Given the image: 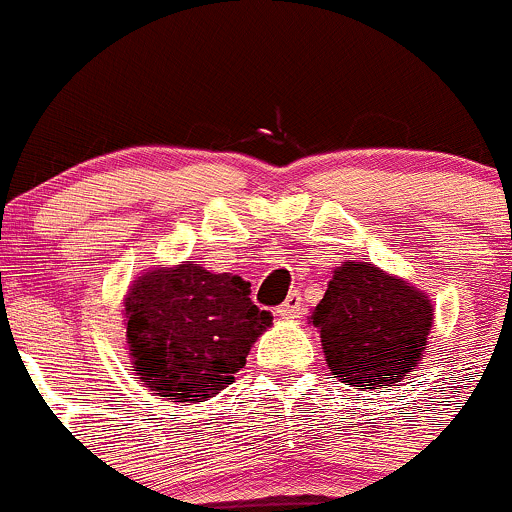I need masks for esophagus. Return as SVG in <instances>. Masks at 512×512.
<instances>
[{
    "mask_svg": "<svg viewBox=\"0 0 512 512\" xmlns=\"http://www.w3.org/2000/svg\"><path fill=\"white\" fill-rule=\"evenodd\" d=\"M299 312H302V294L294 289V292L287 294L285 302L277 307V314H280V317H285V319H294V317H299Z\"/></svg>",
    "mask_w": 512,
    "mask_h": 512,
    "instance_id": "34e87169",
    "label": "esophagus"
}]
</instances>
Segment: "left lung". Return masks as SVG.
Returning <instances> with one entry per match:
<instances>
[{
    "label": "left lung",
    "mask_w": 512,
    "mask_h": 512,
    "mask_svg": "<svg viewBox=\"0 0 512 512\" xmlns=\"http://www.w3.org/2000/svg\"><path fill=\"white\" fill-rule=\"evenodd\" d=\"M312 324L339 381L386 389L421 361L433 309L409 282L366 262H344L314 307Z\"/></svg>",
    "instance_id": "1"
}]
</instances>
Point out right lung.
<instances>
[{"label":"right lung","mask_w":512,"mask_h":512,"mask_svg":"<svg viewBox=\"0 0 512 512\" xmlns=\"http://www.w3.org/2000/svg\"><path fill=\"white\" fill-rule=\"evenodd\" d=\"M126 324L138 379L158 396L198 404L235 381L272 314L252 302L242 277L178 265L133 285Z\"/></svg>","instance_id":"obj_1"}]
</instances>
